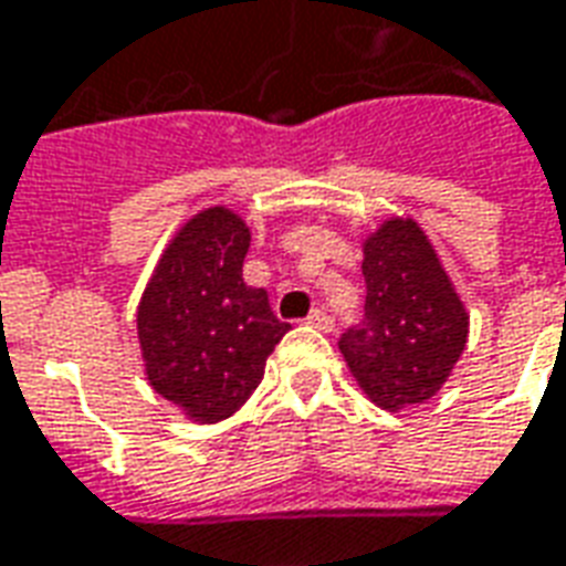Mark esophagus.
<instances>
[{
	"mask_svg": "<svg viewBox=\"0 0 566 566\" xmlns=\"http://www.w3.org/2000/svg\"><path fill=\"white\" fill-rule=\"evenodd\" d=\"M306 321L312 327H318V331H333V324H336L327 308H312V315Z\"/></svg>",
	"mask_w": 566,
	"mask_h": 566,
	"instance_id": "34e87169",
	"label": "esophagus"
}]
</instances>
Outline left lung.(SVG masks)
<instances>
[{
  "label": "left lung",
  "instance_id": "1",
  "mask_svg": "<svg viewBox=\"0 0 566 566\" xmlns=\"http://www.w3.org/2000/svg\"><path fill=\"white\" fill-rule=\"evenodd\" d=\"M364 321L339 352L369 400L388 412L430 400L467 345V308L416 221L391 218L364 242Z\"/></svg>",
  "mask_w": 566,
  "mask_h": 566
}]
</instances>
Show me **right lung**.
I'll use <instances>...</instances> for the list:
<instances>
[{"label":"right lung","instance_id":"add662e5","mask_svg":"<svg viewBox=\"0 0 566 566\" xmlns=\"http://www.w3.org/2000/svg\"><path fill=\"white\" fill-rule=\"evenodd\" d=\"M251 233L223 206L199 211L163 251L139 303V345L154 391L193 421L230 418L254 394L291 324L242 279Z\"/></svg>","mask_w":566,"mask_h":566}]
</instances>
